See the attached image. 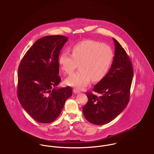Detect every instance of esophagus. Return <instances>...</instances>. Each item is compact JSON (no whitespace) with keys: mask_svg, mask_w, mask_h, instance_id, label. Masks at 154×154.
Returning a JSON list of instances; mask_svg holds the SVG:
<instances>
[{"mask_svg":"<svg viewBox=\"0 0 154 154\" xmlns=\"http://www.w3.org/2000/svg\"><path fill=\"white\" fill-rule=\"evenodd\" d=\"M73 92L75 93V94H79L80 93V91H79L78 89H76V88H74L73 89Z\"/></svg>","mask_w":154,"mask_h":154,"instance_id":"34e87169","label":"esophagus"}]
</instances>
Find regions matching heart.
I'll list each match as a JSON object with an SVG mask.
<instances>
[{
	"label": "heart",
	"mask_w": 154,
	"mask_h": 154,
	"mask_svg": "<svg viewBox=\"0 0 154 154\" xmlns=\"http://www.w3.org/2000/svg\"><path fill=\"white\" fill-rule=\"evenodd\" d=\"M72 55L63 51L59 57L60 69L67 74L72 73L79 64V70L66 79L67 85L84 88L91 79L94 82L103 79L110 69L113 60V52L106 44L87 40L73 45Z\"/></svg>",
	"instance_id": "b5f03b06"
}]
</instances>
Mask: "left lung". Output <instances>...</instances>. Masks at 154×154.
<instances>
[{"instance_id":"obj_1","label":"left lung","mask_w":154,"mask_h":154,"mask_svg":"<svg viewBox=\"0 0 154 154\" xmlns=\"http://www.w3.org/2000/svg\"><path fill=\"white\" fill-rule=\"evenodd\" d=\"M112 40L115 51L110 70L93 88L100 96L87 92L88 103L82 108L85 119L97 125L111 122L125 110L129 101L133 76L132 64L124 48L116 39Z\"/></svg>"}]
</instances>
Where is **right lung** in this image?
<instances>
[{
    "instance_id": "right-lung-1",
    "label": "right lung",
    "mask_w": 154,
    "mask_h": 154,
    "mask_svg": "<svg viewBox=\"0 0 154 154\" xmlns=\"http://www.w3.org/2000/svg\"><path fill=\"white\" fill-rule=\"evenodd\" d=\"M68 38L47 35L38 39L24 55L18 68V97L22 107L42 123L55 120L66 100L72 96L70 87L58 88L59 56Z\"/></svg>"
}]
</instances>
